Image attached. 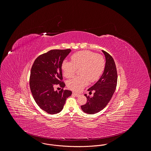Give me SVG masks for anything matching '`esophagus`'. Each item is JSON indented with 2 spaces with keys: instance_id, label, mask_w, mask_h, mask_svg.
Returning a JSON list of instances; mask_svg holds the SVG:
<instances>
[{
  "instance_id": "obj_1",
  "label": "esophagus",
  "mask_w": 151,
  "mask_h": 151,
  "mask_svg": "<svg viewBox=\"0 0 151 151\" xmlns=\"http://www.w3.org/2000/svg\"><path fill=\"white\" fill-rule=\"evenodd\" d=\"M73 94L74 95V96H75L76 97H78L79 96V94H78V93H75V92H73Z\"/></svg>"
}]
</instances>
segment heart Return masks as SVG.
Returning a JSON list of instances; mask_svg holds the SVG:
<instances>
[{"label": "heart", "instance_id": "b5f03b06", "mask_svg": "<svg viewBox=\"0 0 151 151\" xmlns=\"http://www.w3.org/2000/svg\"><path fill=\"white\" fill-rule=\"evenodd\" d=\"M71 58V61L64 60L61 68L66 78L72 77L77 68H80L81 76L74 77L67 81L68 87L73 91H81L88 84V81L91 83L97 81L104 72L106 61L101 55L84 50L75 52Z\"/></svg>", "mask_w": 151, "mask_h": 151}]
</instances>
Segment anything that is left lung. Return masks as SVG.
Here are the masks:
<instances>
[{"label":"left lung","mask_w":151,"mask_h":151,"mask_svg":"<svg viewBox=\"0 0 151 151\" xmlns=\"http://www.w3.org/2000/svg\"><path fill=\"white\" fill-rule=\"evenodd\" d=\"M106 57V66L104 72L99 81L87 90L94 92L93 97L84 94L87 103L82 105V110L88 114H95L103 110L111 100L116 88L117 73L113 57L102 50Z\"/></svg>","instance_id":"left-lung-1"}]
</instances>
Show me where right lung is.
Here are the masks:
<instances>
[{"instance_id":"add662e5","label":"right lung","mask_w":151,"mask_h":151,"mask_svg":"<svg viewBox=\"0 0 151 151\" xmlns=\"http://www.w3.org/2000/svg\"><path fill=\"white\" fill-rule=\"evenodd\" d=\"M71 51L50 50L38 57L31 68L29 86L32 96L38 106L51 114L60 112L72 94L71 91L63 89L65 84L61 69L63 61ZM56 85L63 88L58 92L54 90Z\"/></svg>"}]
</instances>
